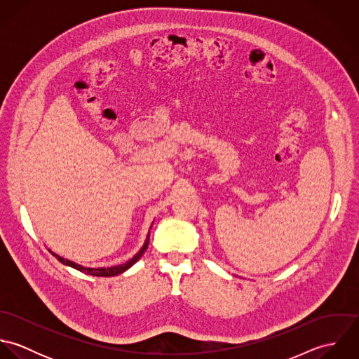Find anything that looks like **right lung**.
I'll list each match as a JSON object with an SVG mask.
<instances>
[{
	"label": "right lung",
	"mask_w": 359,
	"mask_h": 359,
	"mask_svg": "<svg viewBox=\"0 0 359 359\" xmlns=\"http://www.w3.org/2000/svg\"><path fill=\"white\" fill-rule=\"evenodd\" d=\"M152 228V226H151ZM151 233V232H149ZM149 233H148V236H147V241H145V243H144V246L141 248V250L135 255V256L133 257L131 259H128L126 264H120V265H114V266H107V268H87V266H83V265H80V264H77V262H74V261H70V259H66V258H63V257L57 256L56 253H53L51 252L52 256L56 257L57 258V261H60L62 264H65V265H67V266H72V268H74V269H77V271H80V272H84V273H87V275H93V276H116V275H120V273H123V272H126L128 268H131L141 257L144 256V253L147 252V249H148V245H149Z\"/></svg>",
	"instance_id": "add662e5"
}]
</instances>
